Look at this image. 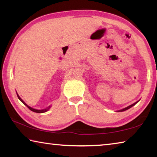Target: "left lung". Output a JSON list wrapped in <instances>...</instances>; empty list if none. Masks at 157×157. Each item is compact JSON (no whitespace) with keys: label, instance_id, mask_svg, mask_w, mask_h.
<instances>
[{"label":"left lung","instance_id":"obj_1","mask_svg":"<svg viewBox=\"0 0 157 157\" xmlns=\"http://www.w3.org/2000/svg\"><path fill=\"white\" fill-rule=\"evenodd\" d=\"M139 102V101H137L136 102H135V103H134V104H132V105H129V107H126V108H124V109H121V110H120V111H125V110H127V109H129V108H131L132 107H133V106L134 105H135L136 104V103Z\"/></svg>","mask_w":157,"mask_h":157}]
</instances>
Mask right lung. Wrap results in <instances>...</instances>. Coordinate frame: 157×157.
Masks as SVG:
<instances>
[{"instance_id": "1", "label": "right lung", "mask_w": 157, "mask_h": 157, "mask_svg": "<svg viewBox=\"0 0 157 157\" xmlns=\"http://www.w3.org/2000/svg\"><path fill=\"white\" fill-rule=\"evenodd\" d=\"M17 96H18V99H19L21 102H22L23 104H24L25 106H27V107L30 110H31V111H34V112H36V113H44V112H46V111H47L49 109H50V106L48 107H47V108H46V109H41V110H37V109H33V108H32V107H29V106L27 105V104H25V102L24 101H23L22 99H21V98L19 97V95H18V94H17Z\"/></svg>"}]
</instances>
